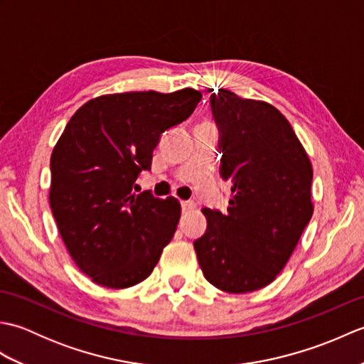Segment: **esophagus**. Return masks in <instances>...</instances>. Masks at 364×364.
Here are the masks:
<instances>
[{"instance_id":"1","label":"esophagus","mask_w":364,"mask_h":364,"mask_svg":"<svg viewBox=\"0 0 364 364\" xmlns=\"http://www.w3.org/2000/svg\"><path fill=\"white\" fill-rule=\"evenodd\" d=\"M181 210H183V213L196 210V203L194 202H181Z\"/></svg>"}]
</instances>
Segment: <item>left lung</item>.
Instances as JSON below:
<instances>
[{
    "instance_id": "1",
    "label": "left lung",
    "mask_w": 364,
    "mask_h": 364,
    "mask_svg": "<svg viewBox=\"0 0 364 364\" xmlns=\"http://www.w3.org/2000/svg\"><path fill=\"white\" fill-rule=\"evenodd\" d=\"M210 105L220 129V175L233 197L227 214L203 210L208 228L194 249L218 289L258 291L282 272L311 219L313 166L272 105L225 89Z\"/></svg>"
}]
</instances>
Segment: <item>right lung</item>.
Returning a JSON list of instances; mask_svg holds the SVG:
<instances>
[{"mask_svg": "<svg viewBox=\"0 0 364 364\" xmlns=\"http://www.w3.org/2000/svg\"><path fill=\"white\" fill-rule=\"evenodd\" d=\"M202 92H125L89 100L51 153L50 206L75 264L90 280L123 289L158 264L181 215L175 197L134 194L161 134L186 120Z\"/></svg>", "mask_w": 364, "mask_h": 364, "instance_id": "right-lung-1", "label": "right lung"}]
</instances>
